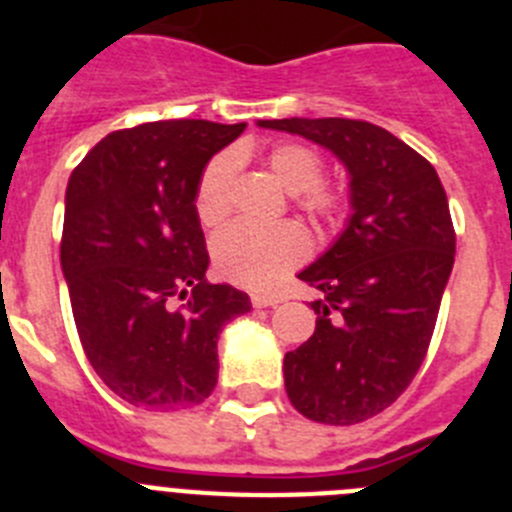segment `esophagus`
<instances>
[{"label": "esophagus", "instance_id": "obj_1", "mask_svg": "<svg viewBox=\"0 0 512 512\" xmlns=\"http://www.w3.org/2000/svg\"><path fill=\"white\" fill-rule=\"evenodd\" d=\"M251 302H253V307H274V305H279V302H282V297L259 295V292H256V295H251Z\"/></svg>", "mask_w": 512, "mask_h": 512}]
</instances>
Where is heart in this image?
Masks as SVG:
<instances>
[{
    "label": "heart",
    "mask_w": 512,
    "mask_h": 512,
    "mask_svg": "<svg viewBox=\"0 0 512 512\" xmlns=\"http://www.w3.org/2000/svg\"><path fill=\"white\" fill-rule=\"evenodd\" d=\"M233 169V158L217 156L202 171L197 194H194V207H197L200 223L207 228L223 223L228 212ZM269 169L287 192L300 194L302 207L312 215H333L341 207L338 194L318 187L323 176V161L312 148L300 146V143H282L271 148ZM307 253H310L307 233L295 223H233L212 243V259H215L217 271L230 282L251 289L274 287L282 274L305 261Z\"/></svg>",
    "instance_id": "obj_1"
}]
</instances>
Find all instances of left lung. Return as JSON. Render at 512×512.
Masks as SVG:
<instances>
[{"label":"left lung","mask_w":512,"mask_h":512,"mask_svg":"<svg viewBox=\"0 0 512 512\" xmlns=\"http://www.w3.org/2000/svg\"><path fill=\"white\" fill-rule=\"evenodd\" d=\"M330 151L348 174L341 235L297 277L320 289L315 333L284 354L305 418L354 425L390 408L425 359L456 235L436 169L390 130L346 117L259 120Z\"/></svg>","instance_id":"obj_1"}]
</instances>
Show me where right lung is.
Here are the masks:
<instances>
[{
    "instance_id": "right-lung-1",
    "label": "right lung",
    "mask_w": 512,
    "mask_h": 512,
    "mask_svg": "<svg viewBox=\"0 0 512 512\" xmlns=\"http://www.w3.org/2000/svg\"><path fill=\"white\" fill-rule=\"evenodd\" d=\"M246 122L161 120L102 138L74 169L61 269L89 364L135 408L200 405L217 384V338L251 300L207 282L197 184Z\"/></svg>"
}]
</instances>
